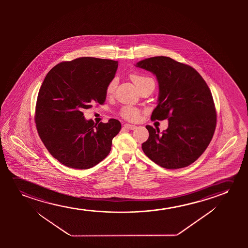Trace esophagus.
Wrapping results in <instances>:
<instances>
[{"instance_id":"1","label":"esophagus","mask_w":248,"mask_h":248,"mask_svg":"<svg viewBox=\"0 0 248 248\" xmlns=\"http://www.w3.org/2000/svg\"><path fill=\"white\" fill-rule=\"evenodd\" d=\"M124 129H130V130H132V129H136V126L133 125V124H125L124 125Z\"/></svg>"}]
</instances>
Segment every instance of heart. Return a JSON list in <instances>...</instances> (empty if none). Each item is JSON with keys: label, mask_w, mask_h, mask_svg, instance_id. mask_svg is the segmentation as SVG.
<instances>
[{"label": "heart", "mask_w": 248, "mask_h": 248, "mask_svg": "<svg viewBox=\"0 0 248 248\" xmlns=\"http://www.w3.org/2000/svg\"><path fill=\"white\" fill-rule=\"evenodd\" d=\"M130 78L132 79V81L136 84V86L138 89L145 84L146 82L151 81L153 80L152 78L146 77V76H142L140 75H130ZM116 86H117V79L116 78H112L111 81L109 82L107 87H106V94L108 95H112L113 92L115 91ZM121 116L124 119H128V120H131V121H136L137 119H139L140 111L137 108H131V107H125L122 109L121 111Z\"/></svg>", "instance_id": "1"}]
</instances>
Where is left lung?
Here are the masks:
<instances>
[{
    "label": "left lung",
    "mask_w": 248,
    "mask_h": 248,
    "mask_svg": "<svg viewBox=\"0 0 248 248\" xmlns=\"http://www.w3.org/2000/svg\"><path fill=\"white\" fill-rule=\"evenodd\" d=\"M137 68L156 75L159 86L152 120L168 119L169 127L146 125L149 138L143 152L157 165L176 170L189 166L207 149L214 136L217 115L210 90L199 73L168 57L138 62Z\"/></svg>",
    "instance_id": "obj_1"
}]
</instances>
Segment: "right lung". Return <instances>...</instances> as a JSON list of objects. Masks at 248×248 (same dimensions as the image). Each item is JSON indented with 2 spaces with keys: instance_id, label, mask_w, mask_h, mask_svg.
Instances as JSON below:
<instances>
[{
  "instance_id": "1",
  "label": "right lung",
  "mask_w": 248,
  "mask_h": 248,
  "mask_svg": "<svg viewBox=\"0 0 248 248\" xmlns=\"http://www.w3.org/2000/svg\"><path fill=\"white\" fill-rule=\"evenodd\" d=\"M118 62L79 58L49 71L35 108L38 134L51 156L65 166L87 170L108 155L121 129L117 119L95 124L82 111L105 102L106 87L115 76Z\"/></svg>"
}]
</instances>
